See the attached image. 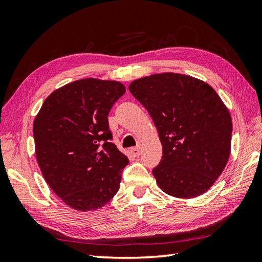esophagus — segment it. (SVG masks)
I'll list each match as a JSON object with an SVG mask.
<instances>
[{
    "instance_id": "obj_1",
    "label": "esophagus",
    "mask_w": 262,
    "mask_h": 262,
    "mask_svg": "<svg viewBox=\"0 0 262 262\" xmlns=\"http://www.w3.org/2000/svg\"><path fill=\"white\" fill-rule=\"evenodd\" d=\"M130 153L134 155V157H140L141 154V147L140 146H136V147H132L130 148Z\"/></svg>"
}]
</instances>
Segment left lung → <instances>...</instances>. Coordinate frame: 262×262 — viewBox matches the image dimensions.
<instances>
[{
    "instance_id": "8db88e82",
    "label": "left lung",
    "mask_w": 262,
    "mask_h": 262,
    "mask_svg": "<svg viewBox=\"0 0 262 262\" xmlns=\"http://www.w3.org/2000/svg\"><path fill=\"white\" fill-rule=\"evenodd\" d=\"M128 89L152 117L162 143V159L152 171L159 187L177 198L207 191L231 152V115L219 94L204 81L177 73L142 77Z\"/></svg>"
}]
</instances>
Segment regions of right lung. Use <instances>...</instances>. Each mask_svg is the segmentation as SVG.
I'll use <instances>...</instances> for the list:
<instances>
[{
    "mask_svg": "<svg viewBox=\"0 0 262 262\" xmlns=\"http://www.w3.org/2000/svg\"><path fill=\"white\" fill-rule=\"evenodd\" d=\"M125 91L117 81L72 82L47 97L33 121L43 179L75 210L102 207L119 190L129 161L111 143L108 115Z\"/></svg>",
    "mask_w": 262,
    "mask_h": 262,
    "instance_id": "obj_1",
    "label": "right lung"
}]
</instances>
